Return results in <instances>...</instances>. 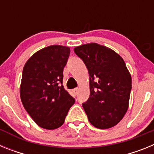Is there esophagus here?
Listing matches in <instances>:
<instances>
[{
	"instance_id": "obj_1",
	"label": "esophagus",
	"mask_w": 154,
	"mask_h": 154,
	"mask_svg": "<svg viewBox=\"0 0 154 154\" xmlns=\"http://www.w3.org/2000/svg\"><path fill=\"white\" fill-rule=\"evenodd\" d=\"M72 92L75 94V95H77L79 92V89L78 88H75V89H72Z\"/></svg>"
}]
</instances>
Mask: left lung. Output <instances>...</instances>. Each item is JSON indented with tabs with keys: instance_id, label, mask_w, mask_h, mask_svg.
Returning a JSON list of instances; mask_svg holds the SVG:
<instances>
[{
	"instance_id": "1",
	"label": "left lung",
	"mask_w": 154,
	"mask_h": 154,
	"mask_svg": "<svg viewBox=\"0 0 154 154\" xmlns=\"http://www.w3.org/2000/svg\"><path fill=\"white\" fill-rule=\"evenodd\" d=\"M74 51L89 74L90 96L82 103L91 124L109 129L119 123L128 109L132 79L122 57L97 43L78 46Z\"/></svg>"
}]
</instances>
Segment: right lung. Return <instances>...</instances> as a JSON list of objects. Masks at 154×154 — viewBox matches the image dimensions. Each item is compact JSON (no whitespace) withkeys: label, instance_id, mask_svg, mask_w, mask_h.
<instances>
[{"label":"right lung","instance_id":"right-lung-1","mask_svg":"<svg viewBox=\"0 0 154 154\" xmlns=\"http://www.w3.org/2000/svg\"><path fill=\"white\" fill-rule=\"evenodd\" d=\"M69 54L70 48L66 46H48L35 52L23 69L21 102L32 119L43 129L60 127L75 102L62 85Z\"/></svg>","mask_w":154,"mask_h":154}]
</instances>
